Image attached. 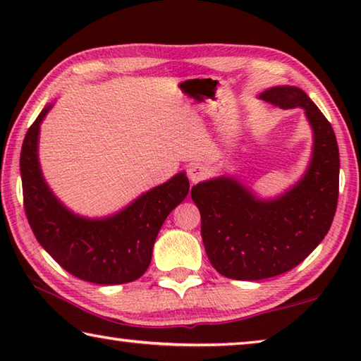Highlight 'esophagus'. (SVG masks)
I'll return each mask as SVG.
<instances>
[{"instance_id": "1", "label": "esophagus", "mask_w": 361, "mask_h": 361, "mask_svg": "<svg viewBox=\"0 0 361 361\" xmlns=\"http://www.w3.org/2000/svg\"><path fill=\"white\" fill-rule=\"evenodd\" d=\"M188 175H189V180L192 183H197L207 176V169L202 166V164H192V166H189L188 169Z\"/></svg>"}]
</instances>
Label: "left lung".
Returning a JSON list of instances; mask_svg holds the SVG:
<instances>
[{
  "instance_id": "1",
  "label": "left lung",
  "mask_w": 361,
  "mask_h": 361,
  "mask_svg": "<svg viewBox=\"0 0 361 361\" xmlns=\"http://www.w3.org/2000/svg\"><path fill=\"white\" fill-rule=\"evenodd\" d=\"M259 99L283 109L302 108L314 149L302 178L277 199H258L231 176L191 189L207 256L221 276L235 280H262L296 267L325 239L338 207L339 149L328 119L291 85L264 90Z\"/></svg>"
}]
</instances>
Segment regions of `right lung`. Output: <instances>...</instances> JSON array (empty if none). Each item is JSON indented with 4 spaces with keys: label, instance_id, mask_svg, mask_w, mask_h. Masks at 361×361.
I'll list each match as a JSON object with an SVG mask.
<instances>
[{
    "label": "right lung",
    "instance_id": "add662e5",
    "mask_svg": "<svg viewBox=\"0 0 361 361\" xmlns=\"http://www.w3.org/2000/svg\"><path fill=\"white\" fill-rule=\"evenodd\" d=\"M30 126L20 152L23 207L36 240L65 271L85 282L119 285L143 276L159 229L189 192L185 172L140 195L124 210L100 219L78 216L52 194L38 162L41 121Z\"/></svg>",
    "mask_w": 361,
    "mask_h": 361
}]
</instances>
